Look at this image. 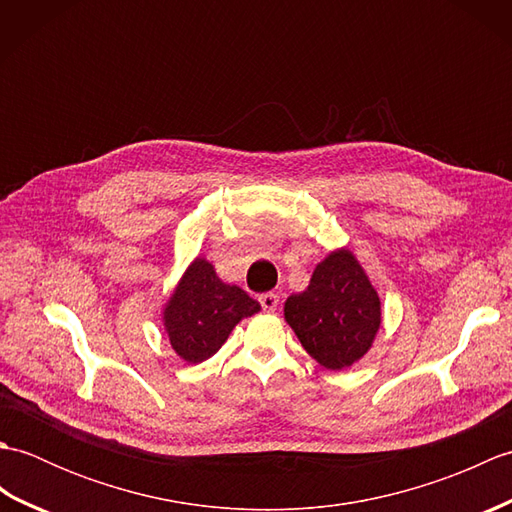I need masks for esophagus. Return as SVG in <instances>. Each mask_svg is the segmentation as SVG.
Masks as SVG:
<instances>
[{"label": "esophagus", "mask_w": 512, "mask_h": 512, "mask_svg": "<svg viewBox=\"0 0 512 512\" xmlns=\"http://www.w3.org/2000/svg\"><path fill=\"white\" fill-rule=\"evenodd\" d=\"M259 303H262V308L266 312H275L279 306V297L275 295V292H264V295L259 297Z\"/></svg>", "instance_id": "obj_1"}]
</instances>
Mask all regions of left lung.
<instances>
[{
  "label": "left lung",
  "mask_w": 512,
  "mask_h": 512,
  "mask_svg": "<svg viewBox=\"0 0 512 512\" xmlns=\"http://www.w3.org/2000/svg\"><path fill=\"white\" fill-rule=\"evenodd\" d=\"M284 314L312 358L343 369L372 347L380 301L350 250H336L314 270L306 292L288 297Z\"/></svg>",
  "instance_id": "left-lung-1"
}]
</instances>
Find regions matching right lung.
Instances as JSON below:
<instances>
[{
    "mask_svg": "<svg viewBox=\"0 0 512 512\" xmlns=\"http://www.w3.org/2000/svg\"><path fill=\"white\" fill-rule=\"evenodd\" d=\"M259 312V303L242 288L228 286L204 259H195L165 308L171 347L187 363L213 356L235 325Z\"/></svg>",
    "mask_w": 512,
    "mask_h": 512,
    "instance_id": "obj_1",
    "label": "right lung"
}]
</instances>
